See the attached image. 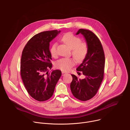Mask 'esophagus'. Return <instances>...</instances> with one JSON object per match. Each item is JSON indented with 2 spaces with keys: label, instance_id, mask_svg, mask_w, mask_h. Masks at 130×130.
Listing matches in <instances>:
<instances>
[{
  "label": "esophagus",
  "instance_id": "esophagus-1",
  "mask_svg": "<svg viewBox=\"0 0 130 130\" xmlns=\"http://www.w3.org/2000/svg\"><path fill=\"white\" fill-rule=\"evenodd\" d=\"M66 73H67L66 72H64V71H62V76H65Z\"/></svg>",
  "mask_w": 130,
  "mask_h": 130
}]
</instances>
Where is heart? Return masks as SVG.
<instances>
[{
    "label": "heart",
    "mask_w": 130,
    "mask_h": 130,
    "mask_svg": "<svg viewBox=\"0 0 130 130\" xmlns=\"http://www.w3.org/2000/svg\"><path fill=\"white\" fill-rule=\"evenodd\" d=\"M62 42L72 49L71 53L73 58L78 62H82L86 58L88 53V46L86 43L81 42V40L79 37L74 34L67 33L65 34L61 39ZM57 44L53 43L50 48V52L52 57L57 55ZM75 65V61L70 58H62L55 63V67L67 71Z\"/></svg>",
    "instance_id": "b5f03b06"
}]
</instances>
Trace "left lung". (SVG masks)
<instances>
[{"label": "left lung", "mask_w": 130, "mask_h": 130, "mask_svg": "<svg viewBox=\"0 0 130 130\" xmlns=\"http://www.w3.org/2000/svg\"><path fill=\"white\" fill-rule=\"evenodd\" d=\"M80 33L86 40L88 53L77 70L82 71L85 78L78 79L76 76L71 75L72 81L70 83V89L74 97L85 101L96 95L102 83L104 77L105 55L102 45L95 33L83 29H79L76 34Z\"/></svg>", "instance_id": "8db88e82"}]
</instances>
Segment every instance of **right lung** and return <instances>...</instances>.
<instances>
[{"mask_svg": "<svg viewBox=\"0 0 130 130\" xmlns=\"http://www.w3.org/2000/svg\"><path fill=\"white\" fill-rule=\"evenodd\" d=\"M46 31L34 35L22 52L21 75L28 94L35 100L44 101L53 95L62 72L52 68L49 43L60 32Z\"/></svg>", "mask_w": 130, "mask_h": 130, "instance_id": "add662e5", "label": "right lung"}]
</instances>
